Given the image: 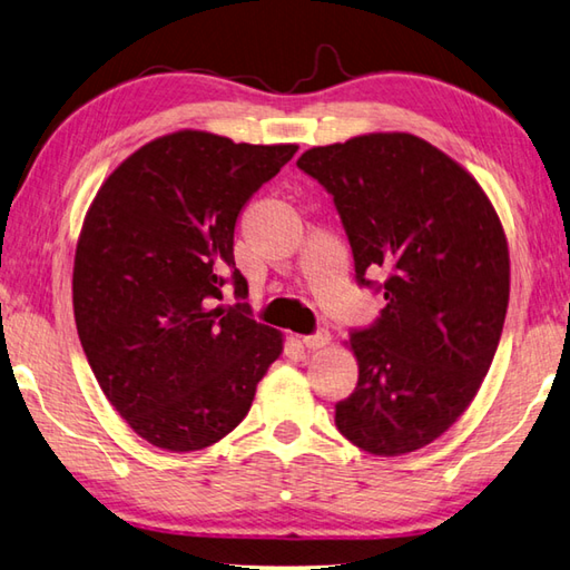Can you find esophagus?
Returning a JSON list of instances; mask_svg holds the SVG:
<instances>
[{"mask_svg": "<svg viewBox=\"0 0 570 570\" xmlns=\"http://www.w3.org/2000/svg\"><path fill=\"white\" fill-rule=\"evenodd\" d=\"M327 342H330V332L327 330H317V332H313V335H305L303 337V345L307 350H320V347H325Z\"/></svg>", "mask_w": 570, "mask_h": 570, "instance_id": "1", "label": "esophagus"}]
</instances>
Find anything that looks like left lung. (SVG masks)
I'll return each instance as SVG.
<instances>
[{
    "label": "left lung",
    "instance_id": "1",
    "mask_svg": "<svg viewBox=\"0 0 570 570\" xmlns=\"http://www.w3.org/2000/svg\"><path fill=\"white\" fill-rule=\"evenodd\" d=\"M297 168L335 200L354 281L386 303L352 330L360 377L335 424L370 454L414 452L464 414L497 354L509 307L501 220L456 160L412 134L309 148ZM380 269L385 283L370 282Z\"/></svg>",
    "mask_w": 570,
    "mask_h": 570
}]
</instances>
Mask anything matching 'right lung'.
<instances>
[{
    "instance_id": "1",
    "label": "right lung",
    "mask_w": 570,
    "mask_h": 570,
    "mask_svg": "<svg viewBox=\"0 0 570 570\" xmlns=\"http://www.w3.org/2000/svg\"><path fill=\"white\" fill-rule=\"evenodd\" d=\"M295 151L178 131L138 148L96 193L73 257V317L106 400L148 444L220 442L281 357V332L245 303H216L225 285L248 295L235 223Z\"/></svg>"
}]
</instances>
